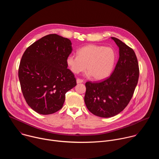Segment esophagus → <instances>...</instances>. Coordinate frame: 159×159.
Masks as SVG:
<instances>
[{
    "instance_id": "1",
    "label": "esophagus",
    "mask_w": 159,
    "mask_h": 159,
    "mask_svg": "<svg viewBox=\"0 0 159 159\" xmlns=\"http://www.w3.org/2000/svg\"><path fill=\"white\" fill-rule=\"evenodd\" d=\"M83 82H84V80H83L82 79H79V78L77 79V84H79V83H82Z\"/></svg>"
}]
</instances>
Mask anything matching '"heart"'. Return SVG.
<instances>
[{
	"mask_svg": "<svg viewBox=\"0 0 159 159\" xmlns=\"http://www.w3.org/2000/svg\"><path fill=\"white\" fill-rule=\"evenodd\" d=\"M77 56L71 55L66 63L71 71L79 74L85 69L88 75L95 80H102L111 73L116 61V53L112 48L96 44H88L77 52Z\"/></svg>",
	"mask_w": 159,
	"mask_h": 159,
	"instance_id": "obj_1",
	"label": "heart"
}]
</instances>
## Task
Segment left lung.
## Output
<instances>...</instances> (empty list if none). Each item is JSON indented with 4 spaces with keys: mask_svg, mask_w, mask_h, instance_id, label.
Wrapping results in <instances>:
<instances>
[{
    "mask_svg": "<svg viewBox=\"0 0 159 159\" xmlns=\"http://www.w3.org/2000/svg\"><path fill=\"white\" fill-rule=\"evenodd\" d=\"M111 39L120 50L114 71L102 81L85 83L86 107L93 115L102 118L116 116L127 106L139 77L138 60L133 50L118 38Z\"/></svg>",
    "mask_w": 159,
    "mask_h": 159,
    "instance_id": "obj_1",
    "label": "left lung"
}]
</instances>
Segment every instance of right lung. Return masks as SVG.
<instances>
[{
	"label": "right lung",
	"mask_w": 159,
	"mask_h": 159,
	"mask_svg": "<svg viewBox=\"0 0 159 159\" xmlns=\"http://www.w3.org/2000/svg\"><path fill=\"white\" fill-rule=\"evenodd\" d=\"M71 41L57 34L33 43L21 58L18 71L22 94L28 106L41 115H51L63 107L65 94L77 85L67 69Z\"/></svg>",
	"instance_id": "add662e5"
}]
</instances>
